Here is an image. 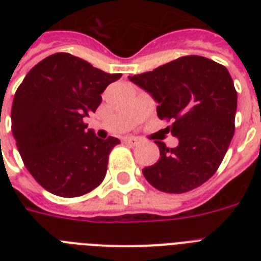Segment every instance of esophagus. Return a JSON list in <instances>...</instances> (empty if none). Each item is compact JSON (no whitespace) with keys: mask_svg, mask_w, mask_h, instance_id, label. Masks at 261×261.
<instances>
[{"mask_svg":"<svg viewBox=\"0 0 261 261\" xmlns=\"http://www.w3.org/2000/svg\"><path fill=\"white\" fill-rule=\"evenodd\" d=\"M123 141L126 143H128V145H131V146H135V145H138L139 143V139L135 138V137H126Z\"/></svg>","mask_w":261,"mask_h":261,"instance_id":"34e87169","label":"esophagus"}]
</instances>
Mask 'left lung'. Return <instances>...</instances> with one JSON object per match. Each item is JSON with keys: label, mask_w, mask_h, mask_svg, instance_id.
Segmentation results:
<instances>
[{"label": "left lung", "mask_w": 261, "mask_h": 261, "mask_svg": "<svg viewBox=\"0 0 261 261\" xmlns=\"http://www.w3.org/2000/svg\"><path fill=\"white\" fill-rule=\"evenodd\" d=\"M159 102L157 115L171 123L165 130L176 147H160L159 161L143 168L151 186L182 194L217 172L234 135L237 92L225 66L199 55H187L153 71L128 77Z\"/></svg>", "instance_id": "1"}]
</instances>
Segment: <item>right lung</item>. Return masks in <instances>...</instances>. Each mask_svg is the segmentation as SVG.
I'll use <instances>...</instances> for the list:
<instances>
[{"label": "right lung", "instance_id": "add662e5", "mask_svg": "<svg viewBox=\"0 0 261 261\" xmlns=\"http://www.w3.org/2000/svg\"><path fill=\"white\" fill-rule=\"evenodd\" d=\"M120 77L57 53L22 80L12 106V133L22 163L44 190L75 198L101 184L108 155L120 141L97 138L84 118L97 110L104 89Z\"/></svg>", "mask_w": 261, "mask_h": 261}]
</instances>
